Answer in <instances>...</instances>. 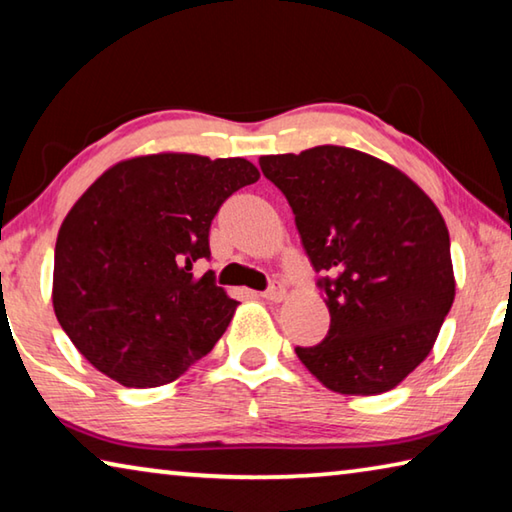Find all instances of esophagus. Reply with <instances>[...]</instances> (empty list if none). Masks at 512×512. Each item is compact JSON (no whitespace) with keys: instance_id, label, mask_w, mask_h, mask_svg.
Masks as SVG:
<instances>
[{"instance_id":"34e87169","label":"esophagus","mask_w":512,"mask_h":512,"mask_svg":"<svg viewBox=\"0 0 512 512\" xmlns=\"http://www.w3.org/2000/svg\"><path fill=\"white\" fill-rule=\"evenodd\" d=\"M284 296H287V289H284V284H282V282H273L271 287H268V289L262 293V298H266V300H273V302H280V300H284Z\"/></svg>"}]
</instances>
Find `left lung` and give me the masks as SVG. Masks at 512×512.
Here are the masks:
<instances>
[{
  "label": "left lung",
  "mask_w": 512,
  "mask_h": 512,
  "mask_svg": "<svg viewBox=\"0 0 512 512\" xmlns=\"http://www.w3.org/2000/svg\"><path fill=\"white\" fill-rule=\"evenodd\" d=\"M259 167L296 214L332 316L298 359L334 393L391 391L427 359L452 309L443 214L406 173L348 146L262 155Z\"/></svg>",
  "instance_id": "left-lung-1"
}]
</instances>
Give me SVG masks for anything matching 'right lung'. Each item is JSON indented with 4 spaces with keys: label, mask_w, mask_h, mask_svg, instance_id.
Returning <instances> with one entry per match:
<instances>
[{
    "label": "right lung",
    "mask_w": 512,
    "mask_h": 512,
    "mask_svg": "<svg viewBox=\"0 0 512 512\" xmlns=\"http://www.w3.org/2000/svg\"><path fill=\"white\" fill-rule=\"evenodd\" d=\"M259 171L244 158L153 153L94 180L56 239L54 311L94 368L128 388L185 375L221 339L239 302L194 275L210 225Z\"/></svg>",
    "instance_id": "add662e5"
}]
</instances>
